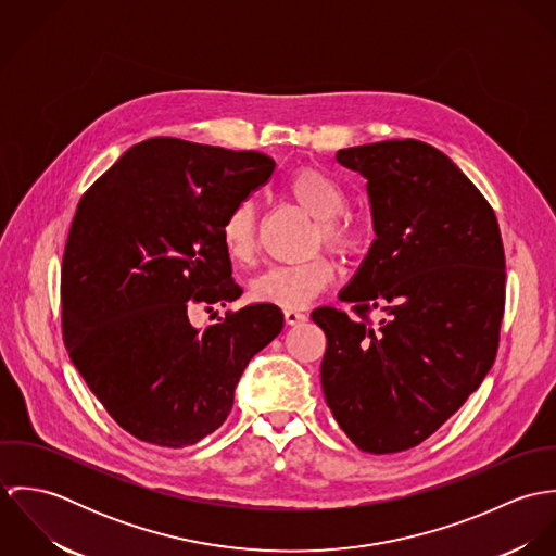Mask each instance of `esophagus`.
I'll return each mask as SVG.
<instances>
[{"instance_id": "1", "label": "esophagus", "mask_w": 556, "mask_h": 556, "mask_svg": "<svg viewBox=\"0 0 556 556\" xmlns=\"http://www.w3.org/2000/svg\"><path fill=\"white\" fill-rule=\"evenodd\" d=\"M285 320H287V325H298V323H304V320H306V315L300 313V311H295V308H287V311H285Z\"/></svg>"}]
</instances>
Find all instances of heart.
Listing matches in <instances>:
<instances>
[{
	"label": "heart",
	"mask_w": 556,
	"mask_h": 556,
	"mask_svg": "<svg viewBox=\"0 0 556 556\" xmlns=\"http://www.w3.org/2000/svg\"><path fill=\"white\" fill-rule=\"evenodd\" d=\"M287 192L293 201L317 220V241L342 256L359 252L364 229L349 216L346 190L327 173L318 168H300L287 181ZM223 243L227 254L248 263L256 250V210L250 199L238 201L223 220ZM333 280V265L325 256H315L306 263L276 265L258 274L250 285V295L261 304L280 308H302Z\"/></svg>",
	"instance_id": "1"
}]
</instances>
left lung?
<instances>
[{"mask_svg":"<svg viewBox=\"0 0 556 556\" xmlns=\"http://www.w3.org/2000/svg\"><path fill=\"white\" fill-rule=\"evenodd\" d=\"M336 160L366 177L377 239L338 295L359 318L313 313L327 338L320 386L362 452L396 454L437 432L492 368L503 241L473 181L428 143H368ZM370 309L387 315L379 326Z\"/></svg>","mask_w":556,"mask_h":556,"instance_id":"8db88e82","label":"left lung"}]
</instances>
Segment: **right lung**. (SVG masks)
Masks as SVG:
<instances>
[{"mask_svg": "<svg viewBox=\"0 0 556 556\" xmlns=\"http://www.w3.org/2000/svg\"><path fill=\"white\" fill-rule=\"evenodd\" d=\"M276 162L159 137L132 146L80 197L62 263V327L73 364L139 441L188 447L231 413L239 377L285 325L250 304L197 329L194 306L236 302L227 212Z\"/></svg>", "mask_w": 556, "mask_h": 556, "instance_id": "right-lung-1", "label": "right lung"}]
</instances>
